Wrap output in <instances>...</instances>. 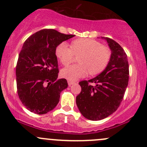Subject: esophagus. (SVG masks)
Listing matches in <instances>:
<instances>
[{
  "instance_id": "obj_1",
  "label": "esophagus",
  "mask_w": 147,
  "mask_h": 147,
  "mask_svg": "<svg viewBox=\"0 0 147 147\" xmlns=\"http://www.w3.org/2000/svg\"><path fill=\"white\" fill-rule=\"evenodd\" d=\"M67 83H68V85H72V84H75V82H74V81H71V80H68L67 81Z\"/></svg>"
}]
</instances>
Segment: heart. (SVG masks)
<instances>
[{"instance_id": "b5f03b06", "label": "heart", "mask_w": 147, "mask_h": 147, "mask_svg": "<svg viewBox=\"0 0 147 147\" xmlns=\"http://www.w3.org/2000/svg\"><path fill=\"white\" fill-rule=\"evenodd\" d=\"M55 55L65 66L73 61L74 55H78V64L67 67L60 72L63 78L75 81L88 72L92 76L101 73L110 60L111 50L95 40L80 38L72 41L70 47L67 42H60L55 48Z\"/></svg>"}]
</instances>
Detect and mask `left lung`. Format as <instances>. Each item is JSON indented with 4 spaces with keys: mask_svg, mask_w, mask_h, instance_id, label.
I'll return each instance as SVG.
<instances>
[{
    "mask_svg": "<svg viewBox=\"0 0 147 147\" xmlns=\"http://www.w3.org/2000/svg\"><path fill=\"white\" fill-rule=\"evenodd\" d=\"M102 38L111 50L110 60L100 75L79 82L82 90L76 97L80 112L92 121L105 119L117 109L129 82V64L124 50L114 40Z\"/></svg>",
    "mask_w": 147,
    "mask_h": 147,
    "instance_id": "1",
    "label": "left lung"
}]
</instances>
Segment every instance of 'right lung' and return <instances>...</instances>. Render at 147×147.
I'll use <instances>...</instances> for the list:
<instances>
[{
	"mask_svg": "<svg viewBox=\"0 0 147 147\" xmlns=\"http://www.w3.org/2000/svg\"><path fill=\"white\" fill-rule=\"evenodd\" d=\"M74 36L44 29L30 36L23 44L16 65V83L20 101L31 112L44 115L58 104L60 92L68 84L65 79H57L55 48Z\"/></svg>",
	"mask_w": 147,
	"mask_h": 147,
	"instance_id": "1",
	"label": "right lung"
}]
</instances>
